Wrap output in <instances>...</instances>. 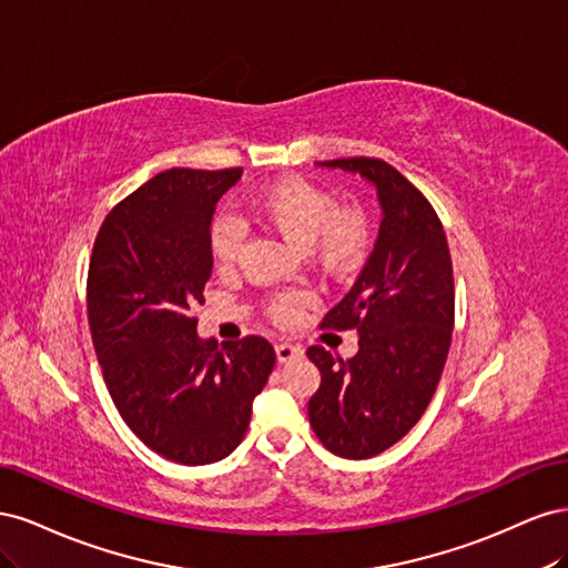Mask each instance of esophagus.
<instances>
[{
    "mask_svg": "<svg viewBox=\"0 0 568 568\" xmlns=\"http://www.w3.org/2000/svg\"><path fill=\"white\" fill-rule=\"evenodd\" d=\"M274 353H277L280 363H291V359H294V357L303 355V351L298 346H291V343H284V341L274 346Z\"/></svg>",
    "mask_w": 568,
    "mask_h": 568,
    "instance_id": "obj_1",
    "label": "esophagus"
}]
</instances>
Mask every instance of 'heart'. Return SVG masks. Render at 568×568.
I'll return each mask as SVG.
<instances>
[{
	"mask_svg": "<svg viewBox=\"0 0 568 568\" xmlns=\"http://www.w3.org/2000/svg\"><path fill=\"white\" fill-rule=\"evenodd\" d=\"M251 215L270 232L305 253L329 274H348L369 246V222L363 211L338 209L329 189L303 178H284L261 189L251 201ZM242 248V230L227 215H217L209 230V251L215 267H230ZM303 291H284L267 303L274 322H294L307 305Z\"/></svg>",
	"mask_w": 568,
	"mask_h": 568,
	"instance_id": "heart-1",
	"label": "heart"
}]
</instances>
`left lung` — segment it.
<instances>
[{"instance_id": "left-lung-1", "label": "left lung", "mask_w": 568, "mask_h": 568, "mask_svg": "<svg viewBox=\"0 0 568 568\" xmlns=\"http://www.w3.org/2000/svg\"><path fill=\"white\" fill-rule=\"evenodd\" d=\"M320 165L369 180L384 209L369 261L322 320L324 329H355L357 353L307 348L322 374L307 403L315 436L338 457L367 459L398 443L438 388L455 326L453 261L434 205L393 165L367 156Z\"/></svg>"}]
</instances>
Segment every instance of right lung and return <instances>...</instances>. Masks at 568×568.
Masks as SVG:
<instances>
[{"mask_svg":"<svg viewBox=\"0 0 568 568\" xmlns=\"http://www.w3.org/2000/svg\"><path fill=\"white\" fill-rule=\"evenodd\" d=\"M239 178L165 170L106 215L90 257L88 320L111 400L146 448L186 467L242 443L277 359L263 336L217 348L196 334L215 203Z\"/></svg>","mask_w":568,"mask_h":568,"instance_id":"1","label":"right lung"}]
</instances>
